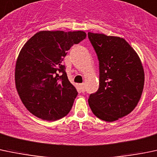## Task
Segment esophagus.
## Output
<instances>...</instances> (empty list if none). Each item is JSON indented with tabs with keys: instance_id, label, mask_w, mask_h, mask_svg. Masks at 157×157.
Here are the masks:
<instances>
[{
	"instance_id": "34e87169",
	"label": "esophagus",
	"mask_w": 157,
	"mask_h": 157,
	"mask_svg": "<svg viewBox=\"0 0 157 157\" xmlns=\"http://www.w3.org/2000/svg\"><path fill=\"white\" fill-rule=\"evenodd\" d=\"M79 88H80V90L82 92L85 91V84H80L79 85Z\"/></svg>"
}]
</instances>
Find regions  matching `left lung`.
Segmentation results:
<instances>
[{"label":"left lung","instance_id":"left-lung-1","mask_svg":"<svg viewBox=\"0 0 157 157\" xmlns=\"http://www.w3.org/2000/svg\"><path fill=\"white\" fill-rule=\"evenodd\" d=\"M99 60L98 91L88 98L98 118L113 122L138 105L144 85V72L138 54L124 38L88 32Z\"/></svg>","mask_w":157,"mask_h":157}]
</instances>
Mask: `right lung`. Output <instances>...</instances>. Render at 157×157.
I'll return each mask as SVG.
<instances>
[{"label": "right lung", "mask_w": 157, "mask_h": 157, "mask_svg": "<svg viewBox=\"0 0 157 157\" xmlns=\"http://www.w3.org/2000/svg\"><path fill=\"white\" fill-rule=\"evenodd\" d=\"M86 38L83 31H41L24 44L15 69L17 90L24 106L40 119L55 121L69 113L78 92L63 60Z\"/></svg>", "instance_id": "obj_1"}]
</instances>
